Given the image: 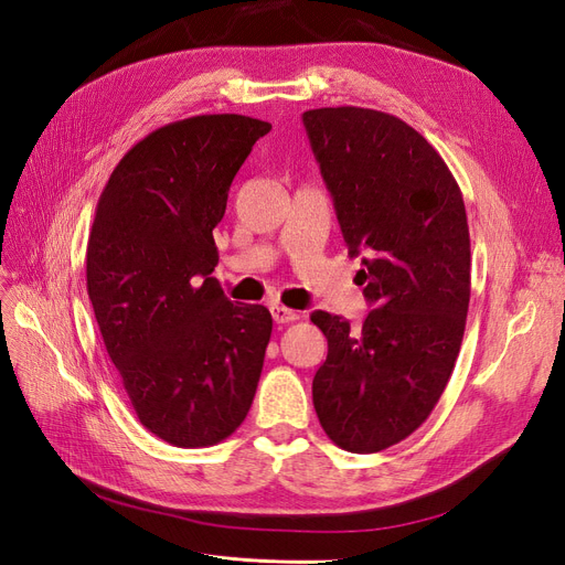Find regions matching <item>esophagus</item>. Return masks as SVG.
Masks as SVG:
<instances>
[{"mask_svg": "<svg viewBox=\"0 0 565 565\" xmlns=\"http://www.w3.org/2000/svg\"><path fill=\"white\" fill-rule=\"evenodd\" d=\"M269 311H271V319H275L277 323H294V321L300 319L298 311L288 309V307H284V305H271Z\"/></svg>", "mask_w": 565, "mask_h": 565, "instance_id": "34e87169", "label": "esophagus"}]
</instances>
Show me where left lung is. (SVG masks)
<instances>
[{
	"label": "left lung",
	"instance_id": "1",
	"mask_svg": "<svg viewBox=\"0 0 565 565\" xmlns=\"http://www.w3.org/2000/svg\"><path fill=\"white\" fill-rule=\"evenodd\" d=\"M351 256H361V328L315 311L328 340L311 382L338 447L374 454L419 428L451 377L470 302V233L461 188L401 118L361 107L302 114Z\"/></svg>",
	"mask_w": 565,
	"mask_h": 565
}]
</instances>
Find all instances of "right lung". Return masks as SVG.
I'll use <instances>...</instances> for the list:
<instances>
[{
	"mask_svg": "<svg viewBox=\"0 0 565 565\" xmlns=\"http://www.w3.org/2000/svg\"><path fill=\"white\" fill-rule=\"evenodd\" d=\"M269 130L237 114L164 125L122 156L97 202L95 319L139 422L174 447L225 440L258 388L271 315L233 305L209 275L230 183Z\"/></svg>",
	"mask_w": 565,
	"mask_h": 565,
	"instance_id": "right-lung-1",
	"label": "right lung"
}]
</instances>
